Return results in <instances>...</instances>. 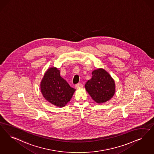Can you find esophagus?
<instances>
[{
  "instance_id": "esophagus-1",
  "label": "esophagus",
  "mask_w": 154,
  "mask_h": 154,
  "mask_svg": "<svg viewBox=\"0 0 154 154\" xmlns=\"http://www.w3.org/2000/svg\"><path fill=\"white\" fill-rule=\"evenodd\" d=\"M82 86H83V85H82V84L79 83V84H76V85H75V87L76 88H80V87H82Z\"/></svg>"
}]
</instances>
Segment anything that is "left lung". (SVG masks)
<instances>
[{
    "mask_svg": "<svg viewBox=\"0 0 154 154\" xmlns=\"http://www.w3.org/2000/svg\"><path fill=\"white\" fill-rule=\"evenodd\" d=\"M92 74V79L85 85L86 91L97 103H105L113 96L115 92L114 80L101 68L93 70Z\"/></svg>",
    "mask_w": 154,
    "mask_h": 154,
    "instance_id": "8db88e82",
    "label": "left lung"
}]
</instances>
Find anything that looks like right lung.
<instances>
[{
    "label": "right lung",
    "instance_id": "obj_1",
    "mask_svg": "<svg viewBox=\"0 0 154 154\" xmlns=\"http://www.w3.org/2000/svg\"><path fill=\"white\" fill-rule=\"evenodd\" d=\"M41 91L44 98L58 107H63L72 99L75 89L70 87L60 75V70L51 67L41 82Z\"/></svg>",
    "mask_w": 154,
    "mask_h": 154
}]
</instances>
